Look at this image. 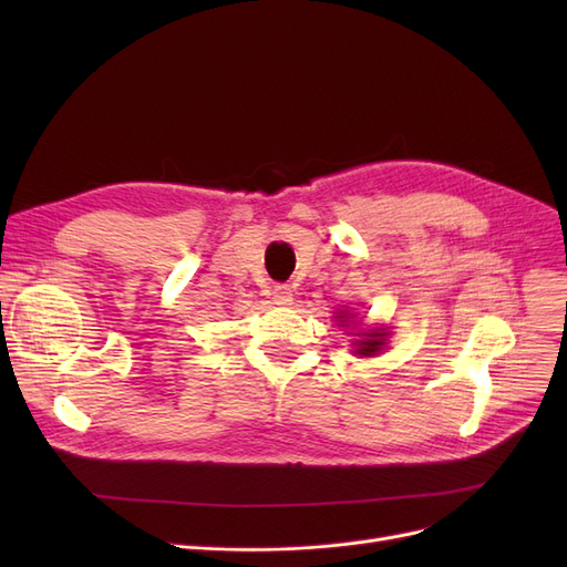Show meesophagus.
I'll use <instances>...</instances> for the list:
<instances>
[{"instance_id": "34e87169", "label": "esophagus", "mask_w": 567, "mask_h": 567, "mask_svg": "<svg viewBox=\"0 0 567 567\" xmlns=\"http://www.w3.org/2000/svg\"><path fill=\"white\" fill-rule=\"evenodd\" d=\"M274 302L281 307H288L290 302H293V290H290V286H286V284L274 286Z\"/></svg>"}]
</instances>
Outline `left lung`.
Masks as SVG:
<instances>
[{"instance_id":"1","label":"left lung","mask_w":567,"mask_h":567,"mask_svg":"<svg viewBox=\"0 0 567 567\" xmlns=\"http://www.w3.org/2000/svg\"><path fill=\"white\" fill-rule=\"evenodd\" d=\"M383 336L385 333H379V331H373V333H367V338L364 340H359V354H373V352H379L381 348H383Z\"/></svg>"}]
</instances>
